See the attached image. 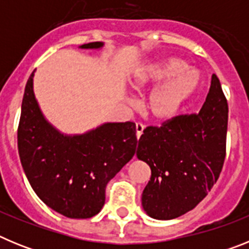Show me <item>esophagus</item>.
<instances>
[{
	"mask_svg": "<svg viewBox=\"0 0 249 249\" xmlns=\"http://www.w3.org/2000/svg\"><path fill=\"white\" fill-rule=\"evenodd\" d=\"M143 129H144V126L142 124V123L141 122L136 123V136H137V138H140L141 136H142V133H143Z\"/></svg>",
	"mask_w": 249,
	"mask_h": 249,
	"instance_id": "1",
	"label": "esophagus"
}]
</instances>
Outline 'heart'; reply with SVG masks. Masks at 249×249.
<instances>
[{"label":"heart","instance_id":"b5f03b06","mask_svg":"<svg viewBox=\"0 0 249 249\" xmlns=\"http://www.w3.org/2000/svg\"><path fill=\"white\" fill-rule=\"evenodd\" d=\"M128 81L138 91L155 87L146 100V111L153 120L167 122L177 117L198 89L201 73L186 59L167 56L138 66Z\"/></svg>","mask_w":249,"mask_h":249}]
</instances>
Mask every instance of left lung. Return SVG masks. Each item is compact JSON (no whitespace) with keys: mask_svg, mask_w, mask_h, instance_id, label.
I'll return each mask as SVG.
<instances>
[{"mask_svg":"<svg viewBox=\"0 0 249 249\" xmlns=\"http://www.w3.org/2000/svg\"><path fill=\"white\" fill-rule=\"evenodd\" d=\"M228 105L218 77L212 74L201 111L177 116L160 127H147L137 158L151 168L142 193L144 212L173 219L193 210L217 182L226 157Z\"/></svg>","mask_w":249,"mask_h":249,"instance_id":"8db88e82","label":"left lung"}]
</instances>
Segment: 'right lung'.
<instances>
[{
	"instance_id": "add662e5",
	"label": "right lung",
	"mask_w": 249,
	"mask_h": 249,
	"mask_svg": "<svg viewBox=\"0 0 249 249\" xmlns=\"http://www.w3.org/2000/svg\"><path fill=\"white\" fill-rule=\"evenodd\" d=\"M103 42L80 46L100 50ZM26 83L17 142L22 167L43 203L68 218H91L102 210L106 186L135 156L133 122H107L82 135H65L46 120Z\"/></svg>"
}]
</instances>
